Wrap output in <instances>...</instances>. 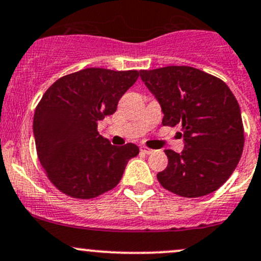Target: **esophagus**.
Masks as SVG:
<instances>
[{
	"label": "esophagus",
	"mask_w": 261,
	"mask_h": 261,
	"mask_svg": "<svg viewBox=\"0 0 261 261\" xmlns=\"http://www.w3.org/2000/svg\"><path fill=\"white\" fill-rule=\"evenodd\" d=\"M141 150H142V152H143V153H146V154H150V153L154 152V150L148 148V147H142Z\"/></svg>",
	"instance_id": "esophagus-1"
}]
</instances>
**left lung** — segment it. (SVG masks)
I'll list each match as a JSON object with an SVG mask.
<instances>
[{"label":"left lung","instance_id":"left-lung-1","mask_svg":"<svg viewBox=\"0 0 261 261\" xmlns=\"http://www.w3.org/2000/svg\"><path fill=\"white\" fill-rule=\"evenodd\" d=\"M163 112L162 124L182 125L185 148L166 149L168 165L157 173L166 190L201 197L222 186L235 171L244 148L240 107L219 77L191 66L139 71Z\"/></svg>","mask_w":261,"mask_h":261}]
</instances>
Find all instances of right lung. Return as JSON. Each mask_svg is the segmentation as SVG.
Listing matches in <instances>:
<instances>
[{"instance_id":"obj_1","label":"right lung","mask_w":261,"mask_h":261,"mask_svg":"<svg viewBox=\"0 0 261 261\" xmlns=\"http://www.w3.org/2000/svg\"><path fill=\"white\" fill-rule=\"evenodd\" d=\"M137 70L88 68L56 80L34 115L40 163L51 184L74 198L98 197L119 184L128 161L139 148L113 146L98 133V122L117 111Z\"/></svg>"}]
</instances>
